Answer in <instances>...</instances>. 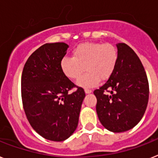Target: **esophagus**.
Here are the masks:
<instances>
[{
  "label": "esophagus",
  "mask_w": 158,
  "mask_h": 158,
  "mask_svg": "<svg viewBox=\"0 0 158 158\" xmlns=\"http://www.w3.org/2000/svg\"><path fill=\"white\" fill-rule=\"evenodd\" d=\"M84 91H85V93L86 94H89V93H91V92H92V91H91V90L87 89V88H86V89L84 90Z\"/></svg>",
  "instance_id": "34e87169"
}]
</instances>
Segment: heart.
Segmentation results:
<instances>
[{
	"label": "heart",
	"mask_w": 158,
	"mask_h": 158,
	"mask_svg": "<svg viewBox=\"0 0 158 158\" xmlns=\"http://www.w3.org/2000/svg\"><path fill=\"white\" fill-rule=\"evenodd\" d=\"M118 59V50L114 45L84 42L73 49L72 58L64 57L61 59L60 68L67 79L74 81L78 80L86 70L87 72L80 79L79 84L89 88L97 85L99 79L106 80L112 76Z\"/></svg>",
	"instance_id": "heart-1"
}]
</instances>
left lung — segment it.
<instances>
[{
  "mask_svg": "<svg viewBox=\"0 0 158 158\" xmlns=\"http://www.w3.org/2000/svg\"><path fill=\"white\" fill-rule=\"evenodd\" d=\"M116 46L119 59L116 69L94 94L97 99L96 112L103 126L111 132H122L136 126L143 117L149 88L146 73L134 50L125 43Z\"/></svg>",
  "mask_w": 158,
  "mask_h": 158,
  "instance_id": "8db88e82",
  "label": "left lung"
}]
</instances>
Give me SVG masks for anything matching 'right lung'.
I'll return each instance as SVG.
<instances>
[{
  "mask_svg": "<svg viewBox=\"0 0 158 158\" xmlns=\"http://www.w3.org/2000/svg\"><path fill=\"white\" fill-rule=\"evenodd\" d=\"M64 42L46 43L29 57L22 75L23 108L30 125L47 140L63 141L75 131L84 90L63 74L60 61ZM76 87L73 93L69 91Z\"/></svg>",
  "mask_w": 158,
  "mask_h": 158,
  "instance_id": "obj_1",
  "label": "right lung"
}]
</instances>
